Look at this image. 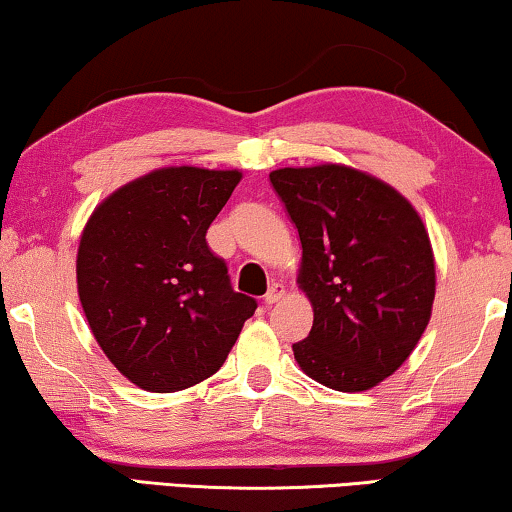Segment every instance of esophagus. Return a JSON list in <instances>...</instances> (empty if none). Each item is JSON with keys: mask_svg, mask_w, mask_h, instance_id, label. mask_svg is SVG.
I'll use <instances>...</instances> for the list:
<instances>
[{"mask_svg": "<svg viewBox=\"0 0 512 512\" xmlns=\"http://www.w3.org/2000/svg\"><path fill=\"white\" fill-rule=\"evenodd\" d=\"M284 295H286V288L284 286H281V284H272L270 286V291L268 293H265V305H274V302H279L281 298H284Z\"/></svg>", "mask_w": 512, "mask_h": 512, "instance_id": "34e87169", "label": "esophagus"}]
</instances>
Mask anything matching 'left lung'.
<instances>
[{"label": "left lung", "instance_id": "left-lung-1", "mask_svg": "<svg viewBox=\"0 0 512 512\" xmlns=\"http://www.w3.org/2000/svg\"><path fill=\"white\" fill-rule=\"evenodd\" d=\"M270 182L300 233L298 288L314 309L295 360L325 388H374L409 360L432 318L434 249L418 210L344 164L277 168Z\"/></svg>", "mask_w": 512, "mask_h": 512}]
</instances>
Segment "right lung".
<instances>
[{
    "label": "right lung",
    "instance_id": "obj_1",
    "mask_svg": "<svg viewBox=\"0 0 512 512\" xmlns=\"http://www.w3.org/2000/svg\"><path fill=\"white\" fill-rule=\"evenodd\" d=\"M240 180L238 168H154L103 198L80 233V307L138 388L177 392L210 379L254 316L256 300L233 291L205 242Z\"/></svg>",
    "mask_w": 512,
    "mask_h": 512
}]
</instances>
